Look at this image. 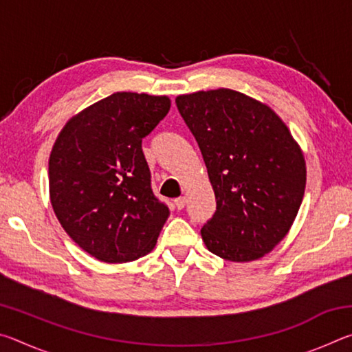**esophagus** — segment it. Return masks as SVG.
<instances>
[{
    "label": "esophagus",
    "instance_id": "obj_1",
    "mask_svg": "<svg viewBox=\"0 0 352 352\" xmlns=\"http://www.w3.org/2000/svg\"><path fill=\"white\" fill-rule=\"evenodd\" d=\"M174 204H175V206H177V210H183L184 205H186V199H184V197H178V199L174 200Z\"/></svg>",
    "mask_w": 352,
    "mask_h": 352
}]
</instances>
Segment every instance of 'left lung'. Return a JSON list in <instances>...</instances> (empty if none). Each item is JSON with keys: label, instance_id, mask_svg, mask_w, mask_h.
Listing matches in <instances>:
<instances>
[{"label": "left lung", "instance_id": "8db88e82", "mask_svg": "<svg viewBox=\"0 0 352 352\" xmlns=\"http://www.w3.org/2000/svg\"><path fill=\"white\" fill-rule=\"evenodd\" d=\"M177 109L204 155L216 212L201 228L211 253L247 262L287 234L306 188L305 157L269 107L230 88L183 94Z\"/></svg>", "mask_w": 352, "mask_h": 352}]
</instances>
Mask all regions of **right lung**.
Here are the masks:
<instances>
[{"mask_svg": "<svg viewBox=\"0 0 352 352\" xmlns=\"http://www.w3.org/2000/svg\"><path fill=\"white\" fill-rule=\"evenodd\" d=\"M170 100L115 93L69 119L50 157V194L58 222L82 250L109 264L151 253L169 217L152 190L142 138Z\"/></svg>", "mask_w": 352, "mask_h": 352, "instance_id": "add662e5", "label": "right lung"}]
</instances>
